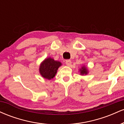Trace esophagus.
Listing matches in <instances>:
<instances>
[{"label": "esophagus", "mask_w": 124, "mask_h": 124, "mask_svg": "<svg viewBox=\"0 0 124 124\" xmlns=\"http://www.w3.org/2000/svg\"><path fill=\"white\" fill-rule=\"evenodd\" d=\"M65 63H66L67 66H70V65L72 64V62L70 60H66Z\"/></svg>", "instance_id": "1"}]
</instances>
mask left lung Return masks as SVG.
<instances>
[{"label":"left lung","instance_id":"left-lung-1","mask_svg":"<svg viewBox=\"0 0 124 124\" xmlns=\"http://www.w3.org/2000/svg\"><path fill=\"white\" fill-rule=\"evenodd\" d=\"M80 72V75H86L88 73V70L87 69L86 67H85V66H82V68H81V69L79 70Z\"/></svg>","mask_w":124,"mask_h":124}]
</instances>
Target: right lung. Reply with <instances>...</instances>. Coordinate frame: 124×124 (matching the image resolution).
Listing matches in <instances>:
<instances>
[{"label":"right lung","mask_w":124,"mask_h":124,"mask_svg":"<svg viewBox=\"0 0 124 124\" xmlns=\"http://www.w3.org/2000/svg\"><path fill=\"white\" fill-rule=\"evenodd\" d=\"M61 65L62 63L59 61H55L51 57L47 58L41 63L39 73L44 78L51 80L55 77L58 68Z\"/></svg>","instance_id":"right-lung-1"}]
</instances>
